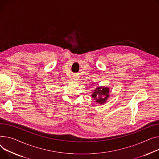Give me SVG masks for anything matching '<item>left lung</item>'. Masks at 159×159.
Listing matches in <instances>:
<instances>
[{"instance_id":"obj_1","label":"left lung","mask_w":159,"mask_h":159,"mask_svg":"<svg viewBox=\"0 0 159 159\" xmlns=\"http://www.w3.org/2000/svg\"><path fill=\"white\" fill-rule=\"evenodd\" d=\"M109 89L107 88L98 87L94 90V93L92 94V97L96 100L97 102L102 104L106 102L107 98L109 97Z\"/></svg>"}]
</instances>
